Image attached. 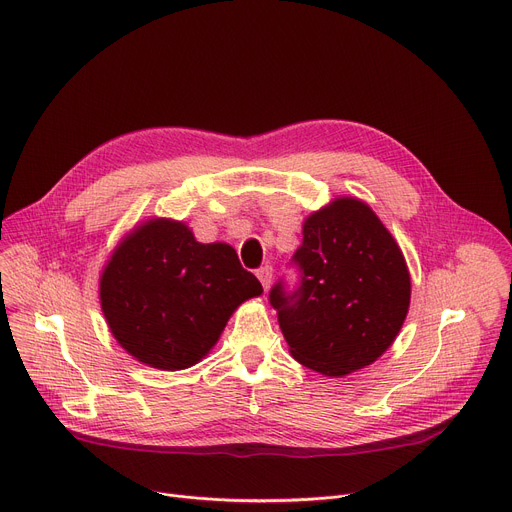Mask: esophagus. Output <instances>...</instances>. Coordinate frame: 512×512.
Wrapping results in <instances>:
<instances>
[{
    "instance_id": "1",
    "label": "esophagus",
    "mask_w": 512,
    "mask_h": 512,
    "mask_svg": "<svg viewBox=\"0 0 512 512\" xmlns=\"http://www.w3.org/2000/svg\"><path fill=\"white\" fill-rule=\"evenodd\" d=\"M256 276H258V280L262 282V287H264V291H268L270 289V282H272V266H262V268H258L256 270Z\"/></svg>"
}]
</instances>
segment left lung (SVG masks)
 Segmentation results:
<instances>
[{
    "mask_svg": "<svg viewBox=\"0 0 512 512\" xmlns=\"http://www.w3.org/2000/svg\"><path fill=\"white\" fill-rule=\"evenodd\" d=\"M293 262L297 289L278 280L268 295L293 358L335 378L376 362L405 323L411 276L370 205L339 197L311 213Z\"/></svg>",
    "mask_w": 512,
    "mask_h": 512,
    "instance_id": "obj_1",
    "label": "left lung"
}]
</instances>
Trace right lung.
I'll use <instances>...</instances> for the list:
<instances>
[{"mask_svg": "<svg viewBox=\"0 0 512 512\" xmlns=\"http://www.w3.org/2000/svg\"><path fill=\"white\" fill-rule=\"evenodd\" d=\"M230 244H201L183 221L154 217L122 240L99 278L111 335L138 362L185 370L217 344L232 313L260 297Z\"/></svg>", "mask_w": 512, "mask_h": 512, "instance_id": "add662e5", "label": "right lung"}]
</instances>
